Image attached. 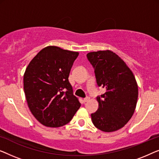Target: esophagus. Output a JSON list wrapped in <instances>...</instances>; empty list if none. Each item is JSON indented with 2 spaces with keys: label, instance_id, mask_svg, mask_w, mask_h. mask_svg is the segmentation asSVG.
<instances>
[{
  "label": "esophagus",
  "instance_id": "obj_1",
  "mask_svg": "<svg viewBox=\"0 0 159 159\" xmlns=\"http://www.w3.org/2000/svg\"><path fill=\"white\" fill-rule=\"evenodd\" d=\"M89 100H90V98H89V97H86V98H85V99H84V102H89Z\"/></svg>",
  "mask_w": 159,
  "mask_h": 159
}]
</instances>
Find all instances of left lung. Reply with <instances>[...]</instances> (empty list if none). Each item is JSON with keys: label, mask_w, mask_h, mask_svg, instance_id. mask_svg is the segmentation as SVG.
Returning a JSON list of instances; mask_svg holds the SVG:
<instances>
[{"label": "left lung", "mask_w": 159, "mask_h": 159, "mask_svg": "<svg viewBox=\"0 0 159 159\" xmlns=\"http://www.w3.org/2000/svg\"><path fill=\"white\" fill-rule=\"evenodd\" d=\"M94 68L99 86L106 92L97 97L99 109L91 114V120L100 130L110 133L123 127L135 111L138 97L135 78L126 63L111 50L87 54Z\"/></svg>", "instance_id": "8db88e82"}]
</instances>
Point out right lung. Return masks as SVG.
Returning <instances> with one entry per match:
<instances>
[{
    "mask_svg": "<svg viewBox=\"0 0 159 159\" xmlns=\"http://www.w3.org/2000/svg\"><path fill=\"white\" fill-rule=\"evenodd\" d=\"M79 53L56 46L42 49L31 60L24 75L29 108L42 125L59 127L68 124L80 103L68 80Z\"/></svg>",
    "mask_w": 159,
    "mask_h": 159,
    "instance_id": "add662e5",
    "label": "right lung"
}]
</instances>
